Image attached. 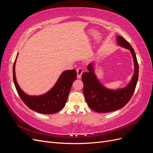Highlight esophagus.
Returning a JSON list of instances; mask_svg holds the SVG:
<instances>
[{
	"mask_svg": "<svg viewBox=\"0 0 153 153\" xmlns=\"http://www.w3.org/2000/svg\"><path fill=\"white\" fill-rule=\"evenodd\" d=\"M76 72H77V78H79V79H80V78H81L82 75L83 73V69L81 68H78L76 69Z\"/></svg>",
	"mask_w": 153,
	"mask_h": 153,
	"instance_id": "obj_1",
	"label": "esophagus"
}]
</instances>
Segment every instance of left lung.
Wrapping results in <instances>:
<instances>
[{"mask_svg": "<svg viewBox=\"0 0 153 153\" xmlns=\"http://www.w3.org/2000/svg\"><path fill=\"white\" fill-rule=\"evenodd\" d=\"M118 46L131 52L134 62V73L128 85L123 88L111 89L103 85L95 74L94 62L87 66L88 72L82 74L84 94L87 105L95 112L106 113L123 108L131 99L135 91L138 78V64L133 48L121 36H117Z\"/></svg>", "mask_w": 153, "mask_h": 153, "instance_id": "1", "label": "left lung"}]
</instances>
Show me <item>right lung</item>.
<instances>
[{"label":"right lung","instance_id":"obj_1","mask_svg":"<svg viewBox=\"0 0 153 153\" xmlns=\"http://www.w3.org/2000/svg\"><path fill=\"white\" fill-rule=\"evenodd\" d=\"M18 53L13 64V81L18 94L28 107L38 113L52 114L62 110L65 105L73 82L76 79L75 69L63 71L55 85L46 93L30 96L22 90L15 75V65Z\"/></svg>","mask_w":153,"mask_h":153}]
</instances>
